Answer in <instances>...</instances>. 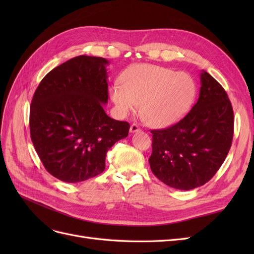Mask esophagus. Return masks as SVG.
I'll list each match as a JSON object with an SVG mask.
<instances>
[{
  "mask_svg": "<svg viewBox=\"0 0 254 254\" xmlns=\"http://www.w3.org/2000/svg\"><path fill=\"white\" fill-rule=\"evenodd\" d=\"M140 130H141V129L139 128V126H137L136 124H132L131 126H130V132H131V133L140 131Z\"/></svg>",
  "mask_w": 254,
  "mask_h": 254,
  "instance_id": "1",
  "label": "esophagus"
}]
</instances>
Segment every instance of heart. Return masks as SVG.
I'll list each match as a JSON object with an SVG mask.
<instances>
[{
	"mask_svg": "<svg viewBox=\"0 0 254 254\" xmlns=\"http://www.w3.org/2000/svg\"><path fill=\"white\" fill-rule=\"evenodd\" d=\"M195 80L184 72L152 64L133 65L114 83L110 97L122 117L134 111L141 103V113L153 127L170 126L186 115L196 98Z\"/></svg>",
	"mask_w": 254,
	"mask_h": 254,
	"instance_id": "heart-1",
	"label": "heart"
}]
</instances>
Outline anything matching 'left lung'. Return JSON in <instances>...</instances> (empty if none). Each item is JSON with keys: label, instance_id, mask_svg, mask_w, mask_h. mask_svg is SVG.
I'll return each mask as SVG.
<instances>
[{"label": "left lung", "instance_id": "1", "mask_svg": "<svg viewBox=\"0 0 254 254\" xmlns=\"http://www.w3.org/2000/svg\"><path fill=\"white\" fill-rule=\"evenodd\" d=\"M199 98L177 124L152 130L150 168L166 186L189 190L216 174L232 144L233 109L218 81L202 71Z\"/></svg>", "mask_w": 254, "mask_h": 254}]
</instances>
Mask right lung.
<instances>
[{"mask_svg":"<svg viewBox=\"0 0 254 254\" xmlns=\"http://www.w3.org/2000/svg\"><path fill=\"white\" fill-rule=\"evenodd\" d=\"M109 61L81 55L45 75L29 111L35 149L55 178L76 183L104 172L106 153L125 139L129 124L109 118Z\"/></svg>","mask_w":254,"mask_h":254,"instance_id":"right-lung-1","label":"right lung"}]
</instances>
